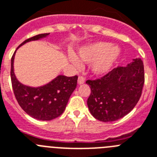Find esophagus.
<instances>
[{
    "instance_id": "esophagus-1",
    "label": "esophagus",
    "mask_w": 157,
    "mask_h": 157,
    "mask_svg": "<svg viewBox=\"0 0 157 157\" xmlns=\"http://www.w3.org/2000/svg\"><path fill=\"white\" fill-rule=\"evenodd\" d=\"M85 81V78L84 77V76H80L78 77V84L79 85H82V84H84Z\"/></svg>"
}]
</instances>
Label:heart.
<instances>
[{
    "label": "heart",
    "instance_id": "1",
    "mask_svg": "<svg viewBox=\"0 0 157 157\" xmlns=\"http://www.w3.org/2000/svg\"><path fill=\"white\" fill-rule=\"evenodd\" d=\"M121 50L112 46L108 42H96L81 48L79 50V57L81 61L91 63V68L96 74H104L112 68ZM76 65H80V60L75 56H71Z\"/></svg>",
    "mask_w": 157,
    "mask_h": 157
}]
</instances>
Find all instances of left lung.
Returning <instances> with one entry per match:
<instances>
[{"label": "left lung", "instance_id": "8db88e82", "mask_svg": "<svg viewBox=\"0 0 157 157\" xmlns=\"http://www.w3.org/2000/svg\"><path fill=\"white\" fill-rule=\"evenodd\" d=\"M91 93L87 105L98 121L111 122L121 119L139 101L144 83L143 61L140 58L126 67L113 68L96 80H88Z\"/></svg>", "mask_w": 157, "mask_h": 157}]
</instances>
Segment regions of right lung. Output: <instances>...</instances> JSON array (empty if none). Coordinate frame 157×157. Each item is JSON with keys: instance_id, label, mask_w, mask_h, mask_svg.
<instances>
[{"instance_id": "1", "label": "right lung", "mask_w": 157, "mask_h": 157, "mask_svg": "<svg viewBox=\"0 0 157 157\" xmlns=\"http://www.w3.org/2000/svg\"><path fill=\"white\" fill-rule=\"evenodd\" d=\"M48 34H38L29 38L22 42L18 48L26 42L39 40ZM15 52L11 59L10 75L14 95L20 106L30 117L40 121H51L60 117L64 113L68 99L76 89L78 76L60 75L47 85L37 88L24 85L17 81L14 74Z\"/></svg>"}]
</instances>
